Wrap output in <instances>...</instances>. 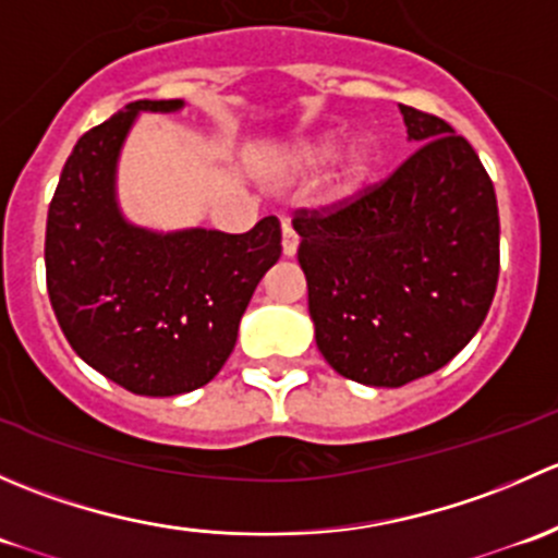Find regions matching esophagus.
Returning a JSON list of instances; mask_svg holds the SVG:
<instances>
[{"label": "esophagus", "mask_w": 558, "mask_h": 558, "mask_svg": "<svg viewBox=\"0 0 558 558\" xmlns=\"http://www.w3.org/2000/svg\"><path fill=\"white\" fill-rule=\"evenodd\" d=\"M296 247H300V234L291 229V223H283V253L286 256H294Z\"/></svg>", "instance_id": "obj_1"}]
</instances>
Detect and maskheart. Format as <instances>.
Listing matches in <instances>:
<instances>
[{
    "label": "heart",
    "instance_id": "obj_1",
    "mask_svg": "<svg viewBox=\"0 0 558 558\" xmlns=\"http://www.w3.org/2000/svg\"><path fill=\"white\" fill-rule=\"evenodd\" d=\"M337 150H340V137H335V134L313 140V143L302 145L300 148V154H296V167H300L302 172L320 170V167H326L331 159H335ZM373 167H375V150L369 148V145H356V148L348 154L345 165H342L340 189L356 191L359 185H364V180L373 174Z\"/></svg>",
    "mask_w": 558,
    "mask_h": 558
}]
</instances>
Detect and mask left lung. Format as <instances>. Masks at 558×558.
<instances>
[{"label": "left lung", "instance_id": "obj_1", "mask_svg": "<svg viewBox=\"0 0 558 558\" xmlns=\"http://www.w3.org/2000/svg\"><path fill=\"white\" fill-rule=\"evenodd\" d=\"M399 110L418 148L380 183L291 221L318 351L342 378L388 388L446 367L499 278L497 194L475 148L442 118Z\"/></svg>", "mask_w": 558, "mask_h": 558}]
</instances>
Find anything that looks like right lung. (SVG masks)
I'll list each match as a JSON object with an SVG mask.
<instances>
[{
	"instance_id": "obj_1",
	"label": "right lung",
	"mask_w": 558,
	"mask_h": 558,
	"mask_svg": "<svg viewBox=\"0 0 558 558\" xmlns=\"http://www.w3.org/2000/svg\"><path fill=\"white\" fill-rule=\"evenodd\" d=\"M140 99L72 148L48 207L45 280L72 351L140 397H174L210 384L238 342L258 280L280 258V221L251 232L154 234L129 227L116 205V159Z\"/></svg>"
}]
</instances>
